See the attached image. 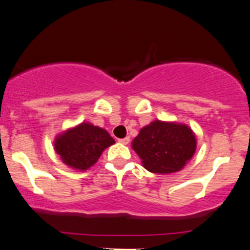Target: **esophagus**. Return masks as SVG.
<instances>
[{"label":"esophagus","instance_id":"obj_1","mask_svg":"<svg viewBox=\"0 0 250 250\" xmlns=\"http://www.w3.org/2000/svg\"><path fill=\"white\" fill-rule=\"evenodd\" d=\"M129 142H130V138H129V137H125V138H121V139H119V143H121V144H125V145H127Z\"/></svg>","mask_w":250,"mask_h":250}]
</instances>
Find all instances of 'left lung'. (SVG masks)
<instances>
[{
    "label": "left lung",
    "instance_id": "left-lung-1",
    "mask_svg": "<svg viewBox=\"0 0 250 250\" xmlns=\"http://www.w3.org/2000/svg\"><path fill=\"white\" fill-rule=\"evenodd\" d=\"M195 147V136L188 125L159 120L143 128L132 142L144 168L154 174L181 170L194 154Z\"/></svg>",
    "mask_w": 250,
    "mask_h": 250
}]
</instances>
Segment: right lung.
<instances>
[{"label": "right lung", "mask_w": 250, "mask_h": 250, "mask_svg": "<svg viewBox=\"0 0 250 250\" xmlns=\"http://www.w3.org/2000/svg\"><path fill=\"white\" fill-rule=\"evenodd\" d=\"M114 143L104 129L85 122L58 136L55 149L65 165L86 170L97 162L103 151Z\"/></svg>", "instance_id": "1"}]
</instances>
